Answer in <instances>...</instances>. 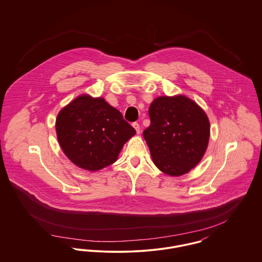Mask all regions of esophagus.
I'll use <instances>...</instances> for the list:
<instances>
[{
    "instance_id": "34e87169",
    "label": "esophagus",
    "mask_w": 262,
    "mask_h": 262,
    "mask_svg": "<svg viewBox=\"0 0 262 262\" xmlns=\"http://www.w3.org/2000/svg\"><path fill=\"white\" fill-rule=\"evenodd\" d=\"M133 126L135 127V129H136L137 134H139V133H140V125H138L137 123H134V124H133Z\"/></svg>"
}]
</instances>
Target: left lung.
<instances>
[{"label": "left lung", "instance_id": "8db88e82", "mask_svg": "<svg viewBox=\"0 0 262 262\" xmlns=\"http://www.w3.org/2000/svg\"><path fill=\"white\" fill-rule=\"evenodd\" d=\"M151 124L143 132L153 163L165 174H187L201 161L208 146L207 115L185 95L160 96L149 107Z\"/></svg>", "mask_w": 262, "mask_h": 262}]
</instances>
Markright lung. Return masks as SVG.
I'll return each instance as SVG.
<instances>
[{
    "mask_svg": "<svg viewBox=\"0 0 262 262\" xmlns=\"http://www.w3.org/2000/svg\"><path fill=\"white\" fill-rule=\"evenodd\" d=\"M56 133L61 148L72 162L96 172L117 161L136 129L104 98L82 94L59 112Z\"/></svg>",
    "mask_w": 262,
    "mask_h": 262,
    "instance_id": "add662e5",
    "label": "right lung"
}]
</instances>
